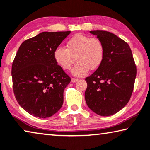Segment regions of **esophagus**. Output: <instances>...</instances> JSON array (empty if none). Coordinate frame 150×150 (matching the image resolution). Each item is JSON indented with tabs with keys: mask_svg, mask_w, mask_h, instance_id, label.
Returning a JSON list of instances; mask_svg holds the SVG:
<instances>
[{
	"mask_svg": "<svg viewBox=\"0 0 150 150\" xmlns=\"http://www.w3.org/2000/svg\"><path fill=\"white\" fill-rule=\"evenodd\" d=\"M78 78H72V80H71V81L72 82H76V81H78Z\"/></svg>",
	"mask_w": 150,
	"mask_h": 150,
	"instance_id": "34e87169",
	"label": "esophagus"
}]
</instances>
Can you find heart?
<instances>
[{"instance_id": "b5f03b06", "label": "heart", "mask_w": 150, "mask_h": 150, "mask_svg": "<svg viewBox=\"0 0 150 150\" xmlns=\"http://www.w3.org/2000/svg\"><path fill=\"white\" fill-rule=\"evenodd\" d=\"M66 47L59 46L54 56L57 64L65 70H70L75 59L77 61L72 72L81 76L91 70L97 69L104 59L105 46L96 38L78 33L68 41Z\"/></svg>"}]
</instances>
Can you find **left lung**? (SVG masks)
<instances>
[{
    "label": "left lung",
    "instance_id": "obj_1",
    "mask_svg": "<svg viewBox=\"0 0 150 150\" xmlns=\"http://www.w3.org/2000/svg\"><path fill=\"white\" fill-rule=\"evenodd\" d=\"M102 41L105 57L95 72L85 78V100L93 112L110 116L127 104L134 88L137 68L132 52L125 41L105 31H91Z\"/></svg>",
    "mask_w": 150,
    "mask_h": 150
}]
</instances>
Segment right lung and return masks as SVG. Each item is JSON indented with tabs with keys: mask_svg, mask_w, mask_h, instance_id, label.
<instances>
[{
	"mask_svg": "<svg viewBox=\"0 0 150 150\" xmlns=\"http://www.w3.org/2000/svg\"><path fill=\"white\" fill-rule=\"evenodd\" d=\"M70 33L42 32L24 41L18 50L11 70L14 94L33 116L50 117L63 105L64 91L71 78L57 65L54 53Z\"/></svg>",
	"mask_w": 150,
	"mask_h": 150,
	"instance_id": "add662e5",
	"label": "right lung"
}]
</instances>
